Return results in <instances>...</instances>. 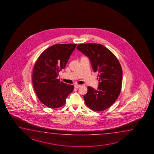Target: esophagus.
<instances>
[{"mask_svg": "<svg viewBox=\"0 0 154 154\" xmlns=\"http://www.w3.org/2000/svg\"><path fill=\"white\" fill-rule=\"evenodd\" d=\"M81 87V85H74V88H80Z\"/></svg>", "mask_w": 154, "mask_h": 154, "instance_id": "obj_1", "label": "esophagus"}]
</instances>
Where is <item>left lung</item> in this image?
Wrapping results in <instances>:
<instances>
[{"label": "left lung", "mask_w": 154, "mask_h": 154, "mask_svg": "<svg viewBox=\"0 0 154 154\" xmlns=\"http://www.w3.org/2000/svg\"><path fill=\"white\" fill-rule=\"evenodd\" d=\"M90 60L94 72H98V88L88 86L84 96L88 108L94 111H103L109 108L120 94L122 70L118 58L105 46L98 44H82L77 46Z\"/></svg>", "instance_id": "left-lung-1"}]
</instances>
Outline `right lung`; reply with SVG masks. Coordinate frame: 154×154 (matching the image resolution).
Returning <instances> with one entry per match:
<instances>
[{
	"instance_id": "1",
	"label": "right lung",
	"mask_w": 154,
	"mask_h": 154,
	"mask_svg": "<svg viewBox=\"0 0 154 154\" xmlns=\"http://www.w3.org/2000/svg\"><path fill=\"white\" fill-rule=\"evenodd\" d=\"M77 44H57L42 52L34 66L32 82L36 96L50 108L63 106L74 86L60 82L58 72L64 69Z\"/></svg>"
}]
</instances>
